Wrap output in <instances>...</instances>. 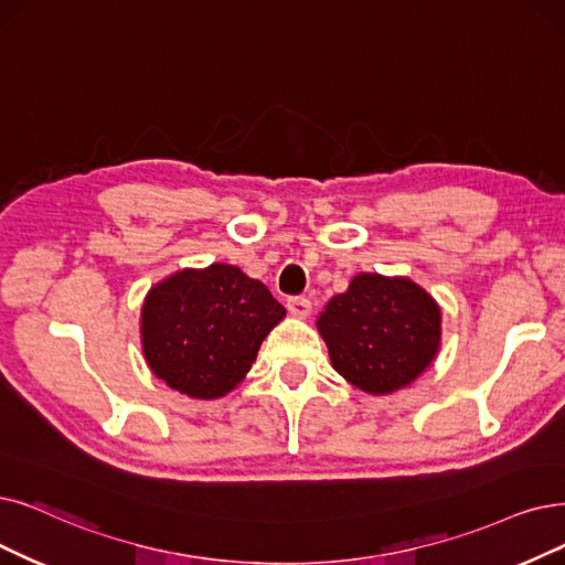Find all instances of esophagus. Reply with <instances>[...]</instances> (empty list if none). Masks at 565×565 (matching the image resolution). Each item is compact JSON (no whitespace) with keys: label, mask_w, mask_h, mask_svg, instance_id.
Wrapping results in <instances>:
<instances>
[{"label":"esophagus","mask_w":565,"mask_h":565,"mask_svg":"<svg viewBox=\"0 0 565 565\" xmlns=\"http://www.w3.org/2000/svg\"><path fill=\"white\" fill-rule=\"evenodd\" d=\"M287 310L295 315V318H299V320H306L308 315H310V310H312V306H310V301L308 299H303V297H295V299H289L287 301Z\"/></svg>","instance_id":"1"}]
</instances>
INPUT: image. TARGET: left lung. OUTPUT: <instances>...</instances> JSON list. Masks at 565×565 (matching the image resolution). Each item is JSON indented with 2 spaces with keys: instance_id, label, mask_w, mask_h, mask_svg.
I'll return each instance as SVG.
<instances>
[{
  "instance_id": "1",
  "label": "left lung",
  "mask_w": 565,
  "mask_h": 565,
  "mask_svg": "<svg viewBox=\"0 0 565 565\" xmlns=\"http://www.w3.org/2000/svg\"><path fill=\"white\" fill-rule=\"evenodd\" d=\"M331 366L356 390L394 394L431 366L440 350L438 301L405 276L359 274L318 315Z\"/></svg>"
}]
</instances>
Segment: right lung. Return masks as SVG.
<instances>
[{
	"label": "right lung",
	"mask_w": 565,
	"mask_h": 565,
	"mask_svg": "<svg viewBox=\"0 0 565 565\" xmlns=\"http://www.w3.org/2000/svg\"><path fill=\"white\" fill-rule=\"evenodd\" d=\"M285 308L264 282L234 264L180 268L148 289L141 350L173 392L213 401L230 394L255 364Z\"/></svg>",
	"instance_id": "1"
}]
</instances>
